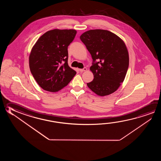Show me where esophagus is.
Instances as JSON below:
<instances>
[{"instance_id":"34e87169","label":"esophagus","mask_w":161,"mask_h":161,"mask_svg":"<svg viewBox=\"0 0 161 161\" xmlns=\"http://www.w3.org/2000/svg\"><path fill=\"white\" fill-rule=\"evenodd\" d=\"M86 70H87V69L86 67H84V69H80V72L86 71Z\"/></svg>"}]
</instances>
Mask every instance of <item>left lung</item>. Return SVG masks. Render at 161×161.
Segmentation results:
<instances>
[{
  "label": "left lung",
  "instance_id": "8db88e82",
  "mask_svg": "<svg viewBox=\"0 0 161 161\" xmlns=\"http://www.w3.org/2000/svg\"><path fill=\"white\" fill-rule=\"evenodd\" d=\"M92 55L90 70L94 79L87 83L90 89L99 96L116 92L126 76L129 57L123 40L105 30H90L80 36Z\"/></svg>",
  "mask_w": 161,
  "mask_h": 161
}]
</instances>
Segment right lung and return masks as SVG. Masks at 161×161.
<instances>
[{
	"label": "right lung",
	"instance_id": "1",
	"mask_svg": "<svg viewBox=\"0 0 161 161\" xmlns=\"http://www.w3.org/2000/svg\"><path fill=\"white\" fill-rule=\"evenodd\" d=\"M75 30L54 29L37 40L30 54V71L40 86L56 92L71 81L76 72L68 64V47L76 36Z\"/></svg>",
	"mask_w": 161,
	"mask_h": 161
}]
</instances>
